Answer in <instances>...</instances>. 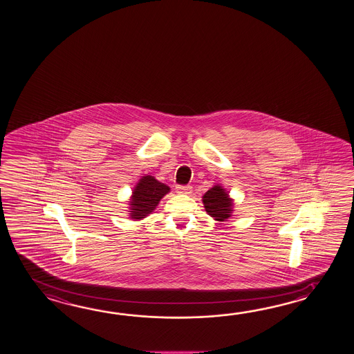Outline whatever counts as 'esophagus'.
Wrapping results in <instances>:
<instances>
[{
  "label": "esophagus",
  "instance_id": "obj_1",
  "mask_svg": "<svg viewBox=\"0 0 354 354\" xmlns=\"http://www.w3.org/2000/svg\"><path fill=\"white\" fill-rule=\"evenodd\" d=\"M176 191H177L178 194L188 195V194H191V192H192V187H191V186H177V187H176Z\"/></svg>",
  "mask_w": 354,
  "mask_h": 354
}]
</instances>
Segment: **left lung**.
<instances>
[{"label": "left lung", "instance_id": "obj_1", "mask_svg": "<svg viewBox=\"0 0 354 354\" xmlns=\"http://www.w3.org/2000/svg\"><path fill=\"white\" fill-rule=\"evenodd\" d=\"M206 212L216 221H226L233 212V200L220 185H215L203 196Z\"/></svg>", "mask_w": 354, "mask_h": 354}]
</instances>
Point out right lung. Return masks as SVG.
Segmentation results:
<instances>
[{
  "instance_id": "right-lung-1",
  "label": "right lung",
  "mask_w": 354,
  "mask_h": 354,
  "mask_svg": "<svg viewBox=\"0 0 354 354\" xmlns=\"http://www.w3.org/2000/svg\"><path fill=\"white\" fill-rule=\"evenodd\" d=\"M169 192V187L156 180L153 176H144L136 183L129 201V216L142 220L157 207L160 198Z\"/></svg>"
}]
</instances>
